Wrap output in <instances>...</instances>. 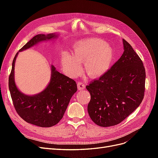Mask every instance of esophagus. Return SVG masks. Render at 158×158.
I'll return each instance as SVG.
<instances>
[{
    "label": "esophagus",
    "instance_id": "1",
    "mask_svg": "<svg viewBox=\"0 0 158 158\" xmlns=\"http://www.w3.org/2000/svg\"><path fill=\"white\" fill-rule=\"evenodd\" d=\"M77 85H78V89L79 90H83L85 88V84L83 82H78Z\"/></svg>",
    "mask_w": 158,
    "mask_h": 158
}]
</instances>
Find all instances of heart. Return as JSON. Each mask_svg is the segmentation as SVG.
<instances>
[{"mask_svg": "<svg viewBox=\"0 0 158 158\" xmlns=\"http://www.w3.org/2000/svg\"><path fill=\"white\" fill-rule=\"evenodd\" d=\"M71 55L64 53L61 57L64 71L72 78L77 77L84 71L90 78H98L111 67L114 59V51L111 45L100 39H84L74 44Z\"/></svg>", "mask_w": 158, "mask_h": 158, "instance_id": "1", "label": "heart"}]
</instances>
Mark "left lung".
Returning a JSON list of instances; mask_svg holds the SVG:
<instances>
[{"label": "left lung", "mask_w": 158, "mask_h": 158, "mask_svg": "<svg viewBox=\"0 0 158 158\" xmlns=\"http://www.w3.org/2000/svg\"><path fill=\"white\" fill-rule=\"evenodd\" d=\"M124 52L111 68L86 86L88 112L96 125L114 126L134 112L144 96L145 68L132 46L123 40Z\"/></svg>", "instance_id": "left-lung-1"}]
</instances>
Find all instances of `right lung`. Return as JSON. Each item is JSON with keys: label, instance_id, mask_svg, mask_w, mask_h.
Wrapping results in <instances>:
<instances>
[{"label": "right lung", "instance_id": "1", "mask_svg": "<svg viewBox=\"0 0 158 158\" xmlns=\"http://www.w3.org/2000/svg\"><path fill=\"white\" fill-rule=\"evenodd\" d=\"M56 37L54 33L39 34L23 45L19 51L26 50L38 42ZM18 52L14 56L11 73L9 76L8 87L17 113L28 123L40 127H51L56 125L63 117L72 96L77 91L76 82L68 76L59 73L51 66L50 83L42 92L33 96L21 93L14 82V64Z\"/></svg>", "mask_w": 158, "mask_h": 158}]
</instances>
